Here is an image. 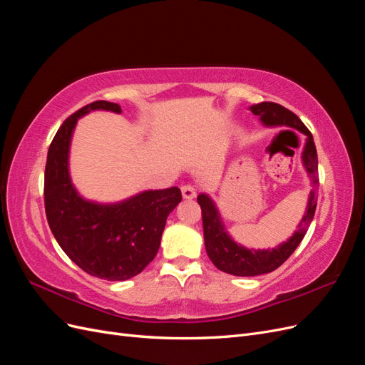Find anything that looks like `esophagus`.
Returning a JSON list of instances; mask_svg holds the SVG:
<instances>
[{
  "label": "esophagus",
  "mask_w": 365,
  "mask_h": 365,
  "mask_svg": "<svg viewBox=\"0 0 365 365\" xmlns=\"http://www.w3.org/2000/svg\"><path fill=\"white\" fill-rule=\"evenodd\" d=\"M181 193H182L184 200H193V197H196V189H195L192 184L182 185L181 187Z\"/></svg>",
  "instance_id": "34e87169"
}]
</instances>
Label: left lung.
<instances>
[{
	"label": "left lung",
	"instance_id": "left-lung-1",
	"mask_svg": "<svg viewBox=\"0 0 365 365\" xmlns=\"http://www.w3.org/2000/svg\"><path fill=\"white\" fill-rule=\"evenodd\" d=\"M254 115H259L264 126H288L303 132L306 135V145L303 149V164L311 175L314 189L309 193V201L306 207V213L302 219L300 225L295 233L272 250H248L245 247L237 245L236 242L228 236L225 227L220 220V215L212 197L205 193L197 196V204L202 210V227H204V242L205 250L210 260L215 267L237 277H252V275L267 274L277 269L283 262L288 260L291 254L300 245L306 231L311 225L315 208H317V187H318V158L314 137L303 121L298 118L292 111L284 106L274 102H262L250 106Z\"/></svg>",
	"mask_w": 365,
	"mask_h": 365
}]
</instances>
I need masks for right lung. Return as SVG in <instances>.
Listing matches in <instances>:
<instances>
[{"instance_id": "1", "label": "right lung", "mask_w": 365, "mask_h": 365, "mask_svg": "<svg viewBox=\"0 0 365 365\" xmlns=\"http://www.w3.org/2000/svg\"><path fill=\"white\" fill-rule=\"evenodd\" d=\"M96 109L121 113L120 105L97 101L63 121L48 148L43 204L54 239L77 267L93 277L121 282L155 259L165 219L182 196L178 187H170L117 204L83 200L70 178V143L77 120Z\"/></svg>"}]
</instances>
